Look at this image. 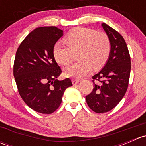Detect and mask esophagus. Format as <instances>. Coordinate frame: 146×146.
<instances>
[{
    "instance_id": "34e87169",
    "label": "esophagus",
    "mask_w": 146,
    "mask_h": 146,
    "mask_svg": "<svg viewBox=\"0 0 146 146\" xmlns=\"http://www.w3.org/2000/svg\"><path fill=\"white\" fill-rule=\"evenodd\" d=\"M79 82H80V80H79V79H76V78L72 79V82H73V85H76V84H78Z\"/></svg>"
}]
</instances>
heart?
<instances>
[{"label": "heart", "instance_id": "1", "mask_svg": "<svg viewBox=\"0 0 146 146\" xmlns=\"http://www.w3.org/2000/svg\"><path fill=\"white\" fill-rule=\"evenodd\" d=\"M64 44L59 42L53 48V54L58 64L68 65L78 51L80 61L70 65L64 70L65 76L80 78L92 69L103 67L110 58L111 44L110 37L103 32L91 28L76 27L70 30L64 38Z\"/></svg>", "mask_w": 146, "mask_h": 146}]
</instances>
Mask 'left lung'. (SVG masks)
I'll use <instances>...</instances> for the list:
<instances>
[{
  "label": "left lung",
  "instance_id": "8db88e82",
  "mask_svg": "<svg viewBox=\"0 0 146 146\" xmlns=\"http://www.w3.org/2000/svg\"><path fill=\"white\" fill-rule=\"evenodd\" d=\"M102 26L111 41V54L104 67L92 76L94 88L85 97L90 108L98 114L110 111L121 100L131 72L130 54L123 37L105 23Z\"/></svg>",
  "mask_w": 146,
  "mask_h": 146
}]
</instances>
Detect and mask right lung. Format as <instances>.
Listing matches in <instances>:
<instances>
[{
  "instance_id": "right-lung-1",
  "label": "right lung",
  "mask_w": 146,
  "mask_h": 146,
  "mask_svg": "<svg viewBox=\"0 0 146 146\" xmlns=\"http://www.w3.org/2000/svg\"><path fill=\"white\" fill-rule=\"evenodd\" d=\"M62 36L63 30L56 27H37L25 38L16 51L13 75L18 92L36 112H54L66 88L73 85L68 78L56 79L61 69L55 61L53 48Z\"/></svg>"
}]
</instances>
